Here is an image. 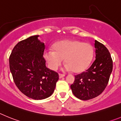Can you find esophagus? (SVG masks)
<instances>
[{"label":"esophagus","mask_w":121,"mask_h":121,"mask_svg":"<svg viewBox=\"0 0 121 121\" xmlns=\"http://www.w3.org/2000/svg\"><path fill=\"white\" fill-rule=\"evenodd\" d=\"M65 76V74H62V73H59V78H61L63 77H64Z\"/></svg>","instance_id":"esophagus-1"}]
</instances>
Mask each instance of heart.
I'll return each instance as SVG.
<instances>
[{
	"mask_svg": "<svg viewBox=\"0 0 121 121\" xmlns=\"http://www.w3.org/2000/svg\"><path fill=\"white\" fill-rule=\"evenodd\" d=\"M54 51L47 49L44 56L50 68L56 70L65 58V69L75 73L84 71L90 66L94 55L93 47L77 40H66L55 43Z\"/></svg>",
	"mask_w": 121,
	"mask_h": 121,
	"instance_id": "obj_1",
	"label": "heart"
}]
</instances>
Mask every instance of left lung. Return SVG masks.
Returning a JSON list of instances; mask_svg holds the SVG:
<instances>
[{
  "mask_svg": "<svg viewBox=\"0 0 121 121\" xmlns=\"http://www.w3.org/2000/svg\"><path fill=\"white\" fill-rule=\"evenodd\" d=\"M96 56L92 65L86 71L75 76L70 88L76 97L89 100L99 95L108 83L113 69V60L105 46L95 41Z\"/></svg>",
  "mask_w": 121,
  "mask_h": 121,
  "instance_id": "left-lung-1",
  "label": "left lung"
}]
</instances>
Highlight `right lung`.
<instances>
[{
    "mask_svg": "<svg viewBox=\"0 0 121 121\" xmlns=\"http://www.w3.org/2000/svg\"><path fill=\"white\" fill-rule=\"evenodd\" d=\"M39 35L22 40L15 46L9 58V69L20 92L34 99H43L52 94L58 73L46 67L45 46Z\"/></svg>",
    "mask_w": 121,
    "mask_h": 121,
    "instance_id": "obj_1",
    "label": "right lung"
}]
</instances>
